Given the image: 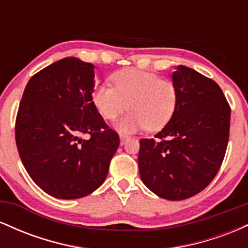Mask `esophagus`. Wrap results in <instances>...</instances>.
I'll return each mask as SVG.
<instances>
[{
  "mask_svg": "<svg viewBox=\"0 0 248 248\" xmlns=\"http://www.w3.org/2000/svg\"><path fill=\"white\" fill-rule=\"evenodd\" d=\"M129 139H130V136H128V135H120V143L124 144L128 140H129Z\"/></svg>",
  "mask_w": 248,
  "mask_h": 248,
  "instance_id": "34e87169",
  "label": "esophagus"
}]
</instances>
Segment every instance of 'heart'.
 <instances>
[{"label": "heart", "instance_id": "1", "mask_svg": "<svg viewBox=\"0 0 248 248\" xmlns=\"http://www.w3.org/2000/svg\"><path fill=\"white\" fill-rule=\"evenodd\" d=\"M114 87H95L92 101L106 120H114L124 110L130 112L119 121L121 133H133L147 127L160 130L172 118L178 104V88L170 79L136 69L119 71L112 76Z\"/></svg>", "mask_w": 248, "mask_h": 248}]
</instances>
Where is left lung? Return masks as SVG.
<instances>
[{
	"instance_id": "8db88e82",
	"label": "left lung",
	"mask_w": 248,
	"mask_h": 248,
	"mask_svg": "<svg viewBox=\"0 0 248 248\" xmlns=\"http://www.w3.org/2000/svg\"><path fill=\"white\" fill-rule=\"evenodd\" d=\"M178 104L156 139H141L142 182L158 197L182 201L212 182L223 163L231 108L216 81L178 65L172 73Z\"/></svg>"
}]
</instances>
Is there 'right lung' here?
Here are the masks:
<instances>
[{
	"mask_svg": "<svg viewBox=\"0 0 248 248\" xmlns=\"http://www.w3.org/2000/svg\"><path fill=\"white\" fill-rule=\"evenodd\" d=\"M94 65L75 57L30 78L16 116L19 157L43 191L61 199L92 193L120 144L92 101ZM90 135L82 139V135Z\"/></svg>",
	"mask_w": 248,
	"mask_h": 248,
	"instance_id": "1",
	"label": "right lung"
}]
</instances>
